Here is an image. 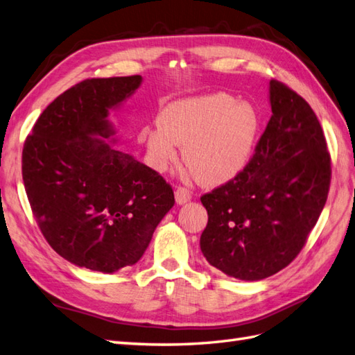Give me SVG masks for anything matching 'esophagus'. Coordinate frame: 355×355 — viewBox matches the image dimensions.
<instances>
[{
	"instance_id": "obj_1",
	"label": "esophagus",
	"mask_w": 355,
	"mask_h": 355,
	"mask_svg": "<svg viewBox=\"0 0 355 355\" xmlns=\"http://www.w3.org/2000/svg\"><path fill=\"white\" fill-rule=\"evenodd\" d=\"M175 198H176V202H178L179 205L187 203L188 200L191 199V191L188 190V188H185V187H176Z\"/></svg>"
}]
</instances>
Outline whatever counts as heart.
Returning <instances> with one entry per match:
<instances>
[{"mask_svg": "<svg viewBox=\"0 0 355 355\" xmlns=\"http://www.w3.org/2000/svg\"><path fill=\"white\" fill-rule=\"evenodd\" d=\"M259 115L250 103L226 92L175 101L159 115V128H144L139 139L156 170H167L184 144L190 173L203 185L230 182L246 168L259 133Z\"/></svg>", "mask_w": 355, "mask_h": 355, "instance_id": "b5f03b06", "label": "heart"}]
</instances>
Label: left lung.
Masks as SVG:
<instances>
[{"instance_id":"1","label":"left lung","mask_w":355,"mask_h":355,"mask_svg":"<svg viewBox=\"0 0 355 355\" xmlns=\"http://www.w3.org/2000/svg\"><path fill=\"white\" fill-rule=\"evenodd\" d=\"M272 116L239 176L203 194L207 261L227 277L258 281L287 267L318 223L331 182V156L311 106L270 80Z\"/></svg>"}]
</instances>
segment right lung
I'll use <instances>...</instances> for the list:
<instances>
[{
	"label": "right lung",
	"instance_id": "add662e5",
	"mask_svg": "<svg viewBox=\"0 0 355 355\" xmlns=\"http://www.w3.org/2000/svg\"><path fill=\"white\" fill-rule=\"evenodd\" d=\"M141 76L86 78L45 107L22 148V180L45 240L60 257L112 273L143 257L175 205L159 173L94 135H114L109 111Z\"/></svg>",
	"mask_w": 355,
	"mask_h": 355
}]
</instances>
